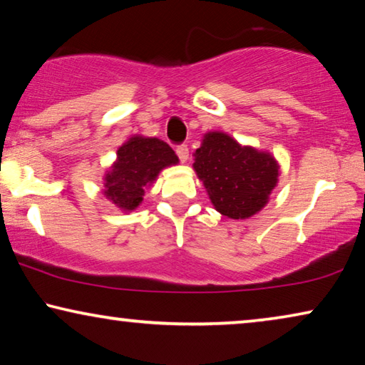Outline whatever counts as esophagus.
Returning <instances> with one entry per match:
<instances>
[{"label": "esophagus", "mask_w": 365, "mask_h": 365, "mask_svg": "<svg viewBox=\"0 0 365 365\" xmlns=\"http://www.w3.org/2000/svg\"><path fill=\"white\" fill-rule=\"evenodd\" d=\"M177 155L178 159H180V162H187L188 160V148L185 144L182 145H177Z\"/></svg>", "instance_id": "esophagus-1"}]
</instances>
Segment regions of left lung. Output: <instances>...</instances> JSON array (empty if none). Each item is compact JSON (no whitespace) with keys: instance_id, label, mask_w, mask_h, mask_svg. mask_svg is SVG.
I'll return each instance as SVG.
<instances>
[{"instance_id":"obj_1","label":"left lung","mask_w":365,"mask_h":365,"mask_svg":"<svg viewBox=\"0 0 365 365\" xmlns=\"http://www.w3.org/2000/svg\"><path fill=\"white\" fill-rule=\"evenodd\" d=\"M193 155V170L215 210L231 220L259 213L279 183L280 165L270 152L239 144L221 130L206 133Z\"/></svg>"}]
</instances>
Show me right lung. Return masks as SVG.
<instances>
[{
    "label": "right lung",
    "instance_id": "1",
    "mask_svg": "<svg viewBox=\"0 0 365 365\" xmlns=\"http://www.w3.org/2000/svg\"><path fill=\"white\" fill-rule=\"evenodd\" d=\"M178 164V157L164 140L135 134L118 149L116 160L103 177V195L124 213L143 203L145 188L164 168Z\"/></svg>",
    "mask_w": 365,
    "mask_h": 365
}]
</instances>
